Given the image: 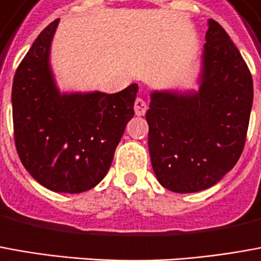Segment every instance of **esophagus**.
<instances>
[{"label": "esophagus", "instance_id": "34e87169", "mask_svg": "<svg viewBox=\"0 0 261 261\" xmlns=\"http://www.w3.org/2000/svg\"><path fill=\"white\" fill-rule=\"evenodd\" d=\"M147 110H148V105H147V101L138 97V99L136 100V103H134V112H136L137 116H144Z\"/></svg>", "mask_w": 261, "mask_h": 261}]
</instances>
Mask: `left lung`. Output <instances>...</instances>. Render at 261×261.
I'll use <instances>...</instances> for the list:
<instances>
[{"label":"left lung","instance_id":"obj_1","mask_svg":"<svg viewBox=\"0 0 261 261\" xmlns=\"http://www.w3.org/2000/svg\"><path fill=\"white\" fill-rule=\"evenodd\" d=\"M198 92L151 93L148 148L156 179L178 194L213 187L245 147L253 79L226 31L207 21Z\"/></svg>","mask_w":261,"mask_h":261}]
</instances>
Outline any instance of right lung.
I'll list each match as a JSON object with an SVG mask.
<instances>
[{
	"label": "right lung",
	"instance_id": "1",
	"mask_svg": "<svg viewBox=\"0 0 261 261\" xmlns=\"http://www.w3.org/2000/svg\"><path fill=\"white\" fill-rule=\"evenodd\" d=\"M59 19L38 35L12 83L14 137L19 160L32 178L55 192L80 194L107 174L138 86L107 94L61 93L49 63Z\"/></svg>",
	"mask_w": 261,
	"mask_h": 261
}]
</instances>
